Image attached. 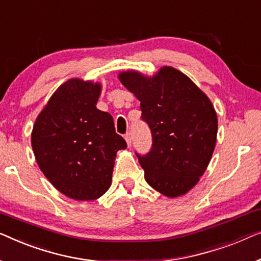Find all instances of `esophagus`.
I'll use <instances>...</instances> for the list:
<instances>
[{"label":"esophagus","instance_id":"obj_1","mask_svg":"<svg viewBox=\"0 0 261 261\" xmlns=\"http://www.w3.org/2000/svg\"><path fill=\"white\" fill-rule=\"evenodd\" d=\"M124 138H125V141H126V144H127V146H131V142H132V137H131V134L130 132H127V134L124 136Z\"/></svg>","mask_w":261,"mask_h":261}]
</instances>
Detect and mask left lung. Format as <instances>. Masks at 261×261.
<instances>
[{
    "instance_id": "8db88e82",
    "label": "left lung",
    "mask_w": 261,
    "mask_h": 261,
    "mask_svg": "<svg viewBox=\"0 0 261 261\" xmlns=\"http://www.w3.org/2000/svg\"><path fill=\"white\" fill-rule=\"evenodd\" d=\"M119 80L141 101L152 146L138 157L145 181L168 197L185 195L211 162L218 135L212 101L178 69L164 66L152 76L122 72Z\"/></svg>"
}]
</instances>
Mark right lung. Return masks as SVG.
Segmentation results:
<instances>
[{
	"mask_svg": "<svg viewBox=\"0 0 261 261\" xmlns=\"http://www.w3.org/2000/svg\"><path fill=\"white\" fill-rule=\"evenodd\" d=\"M101 85L73 78L62 84L40 112L32 148L43 175L59 192L93 201L110 188L116 153L126 148L112 116L97 109Z\"/></svg>",
	"mask_w": 261,
	"mask_h": 261,
	"instance_id": "add662e5",
	"label": "right lung"
}]
</instances>
